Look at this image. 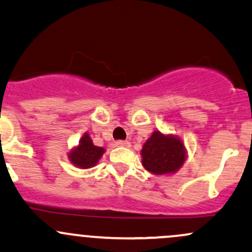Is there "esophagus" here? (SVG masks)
I'll return each instance as SVG.
<instances>
[{"mask_svg": "<svg viewBox=\"0 0 252 252\" xmlns=\"http://www.w3.org/2000/svg\"><path fill=\"white\" fill-rule=\"evenodd\" d=\"M115 145L117 146V147H129L130 146V143L128 142V141H123V140H118L116 141Z\"/></svg>", "mask_w": 252, "mask_h": 252, "instance_id": "esophagus-1", "label": "esophagus"}]
</instances>
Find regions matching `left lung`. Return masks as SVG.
<instances>
[{
  "label": "left lung",
  "instance_id": "8db88e82",
  "mask_svg": "<svg viewBox=\"0 0 252 252\" xmlns=\"http://www.w3.org/2000/svg\"><path fill=\"white\" fill-rule=\"evenodd\" d=\"M142 165L153 175L176 173L187 160V148L176 135L153 131L141 149Z\"/></svg>",
  "mask_w": 252,
  "mask_h": 252
}]
</instances>
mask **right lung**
<instances>
[{
    "mask_svg": "<svg viewBox=\"0 0 252 252\" xmlns=\"http://www.w3.org/2000/svg\"><path fill=\"white\" fill-rule=\"evenodd\" d=\"M104 153L105 149L93 145V141L88 132H85L84 136L79 141V145L70 149L68 158L74 166L79 168H91L98 164Z\"/></svg>",
    "mask_w": 252,
    "mask_h": 252,
    "instance_id": "right-lung-1",
    "label": "right lung"
}]
</instances>
